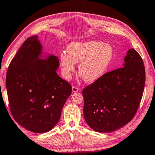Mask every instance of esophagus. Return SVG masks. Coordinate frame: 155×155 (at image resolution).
<instances>
[{"instance_id":"esophagus-1","label":"esophagus","mask_w":155,"mask_h":155,"mask_svg":"<svg viewBox=\"0 0 155 155\" xmlns=\"http://www.w3.org/2000/svg\"><path fill=\"white\" fill-rule=\"evenodd\" d=\"M80 90V89L78 88V87H77V86H73L72 87V91L73 92H77V91H78Z\"/></svg>"}]
</instances>
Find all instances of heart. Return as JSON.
<instances>
[{"label": "heart", "mask_w": 155, "mask_h": 155, "mask_svg": "<svg viewBox=\"0 0 155 155\" xmlns=\"http://www.w3.org/2000/svg\"><path fill=\"white\" fill-rule=\"evenodd\" d=\"M67 52H62L59 57L65 78L70 79L75 70V64L80 63L78 74L88 83L99 79L108 69L114 57L111 46L96 41L70 43Z\"/></svg>", "instance_id": "b5f03b06"}]
</instances>
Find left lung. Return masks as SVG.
I'll list each match as a JSON object with an SVG mask.
<instances>
[{"label": "left lung", "instance_id": "obj_1", "mask_svg": "<svg viewBox=\"0 0 155 155\" xmlns=\"http://www.w3.org/2000/svg\"><path fill=\"white\" fill-rule=\"evenodd\" d=\"M124 67L104 74L83 90V114L97 132L109 133L131 121L142 98L145 67L134 48L128 51Z\"/></svg>", "mask_w": 155, "mask_h": 155}]
</instances>
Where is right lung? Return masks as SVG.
I'll list each match as a JSON object with an SVG mask.
<instances>
[{
    "instance_id": "right-lung-1",
    "label": "right lung",
    "mask_w": 155,
    "mask_h": 155,
    "mask_svg": "<svg viewBox=\"0 0 155 155\" xmlns=\"http://www.w3.org/2000/svg\"><path fill=\"white\" fill-rule=\"evenodd\" d=\"M38 36L25 40L8 67L6 87L9 109L18 124L34 133L51 130L61 117L72 86L57 74L58 57L39 58Z\"/></svg>"
}]
</instances>
